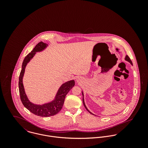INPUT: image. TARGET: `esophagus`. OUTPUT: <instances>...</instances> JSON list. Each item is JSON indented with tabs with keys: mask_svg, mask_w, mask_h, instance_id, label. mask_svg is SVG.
<instances>
[{
	"mask_svg": "<svg viewBox=\"0 0 148 148\" xmlns=\"http://www.w3.org/2000/svg\"><path fill=\"white\" fill-rule=\"evenodd\" d=\"M80 79H77V81L78 82H80Z\"/></svg>",
	"mask_w": 148,
	"mask_h": 148,
	"instance_id": "1",
	"label": "esophagus"
}]
</instances>
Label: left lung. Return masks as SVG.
<instances>
[{
    "instance_id": "8db88e82",
    "label": "left lung",
    "mask_w": 148,
    "mask_h": 148,
    "mask_svg": "<svg viewBox=\"0 0 148 148\" xmlns=\"http://www.w3.org/2000/svg\"><path fill=\"white\" fill-rule=\"evenodd\" d=\"M125 60L127 61V62H129L131 65H133V63H132V61H131V60L130 59V58H129V56H127V55H126V56H125ZM82 95H83V104H84V106L85 108V109L88 110V112H89L90 114H93V115H94L92 112H90L88 109V108H86V106H85V102H84V94H83V91H82Z\"/></svg>"
}]
</instances>
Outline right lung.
<instances>
[{"label":"right lung","mask_w":148,"mask_h":148,"mask_svg":"<svg viewBox=\"0 0 148 148\" xmlns=\"http://www.w3.org/2000/svg\"><path fill=\"white\" fill-rule=\"evenodd\" d=\"M47 47L48 44L47 43L40 42L35 47L34 49L29 53L25 56L22 63L21 72L19 78V93L23 106L31 113L41 117L52 116L58 113L63 106L66 95L75 85V83L74 80H72L63 83L58 89L54 100L49 103H47L42 105H38L31 103L28 100L27 96L25 94L24 85L23 84V77L24 76L25 66L35 55L36 52L42 51Z\"/></svg>","instance_id":"add662e5"}]
</instances>
